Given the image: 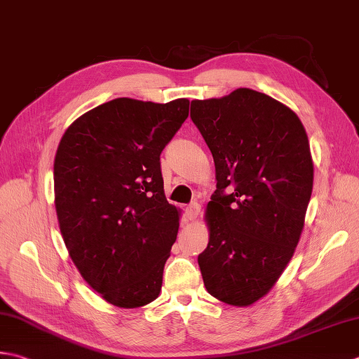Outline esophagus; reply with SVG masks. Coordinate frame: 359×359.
Segmentation results:
<instances>
[{
    "mask_svg": "<svg viewBox=\"0 0 359 359\" xmlns=\"http://www.w3.org/2000/svg\"><path fill=\"white\" fill-rule=\"evenodd\" d=\"M199 212H201V205H199L198 202L189 203V205H188L187 210H185V219H187V221H194L196 217H198Z\"/></svg>",
    "mask_w": 359,
    "mask_h": 359,
    "instance_id": "34e87169",
    "label": "esophagus"
}]
</instances>
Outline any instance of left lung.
Listing matches in <instances>:
<instances>
[{
	"label": "left lung",
	"mask_w": 359,
	"mask_h": 359,
	"mask_svg": "<svg viewBox=\"0 0 359 359\" xmlns=\"http://www.w3.org/2000/svg\"><path fill=\"white\" fill-rule=\"evenodd\" d=\"M191 119L216 170L208 245L198 257L203 285L224 304L249 306L272 290L299 244L313 191L310 143L287 105L250 88L191 101Z\"/></svg>",
	"instance_id": "left-lung-1"
}]
</instances>
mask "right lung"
Here are the masks:
<instances>
[{
  "instance_id": "add662e5",
  "label": "right lung",
  "mask_w": 359,
  "mask_h": 359,
  "mask_svg": "<svg viewBox=\"0 0 359 359\" xmlns=\"http://www.w3.org/2000/svg\"><path fill=\"white\" fill-rule=\"evenodd\" d=\"M188 109L185 97H116L77 118L55 152L54 203L68 254L118 308L144 306L161 291L179 210L165 198L160 154Z\"/></svg>"
}]
</instances>
